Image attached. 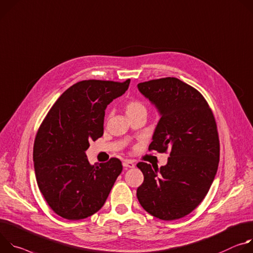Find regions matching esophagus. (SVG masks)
<instances>
[{
  "instance_id": "esophagus-1",
  "label": "esophagus",
  "mask_w": 253,
  "mask_h": 253,
  "mask_svg": "<svg viewBox=\"0 0 253 253\" xmlns=\"http://www.w3.org/2000/svg\"><path fill=\"white\" fill-rule=\"evenodd\" d=\"M124 167L126 168V169H129V168H133L134 167V164L131 160H125L124 163H123Z\"/></svg>"
}]
</instances>
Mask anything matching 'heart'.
<instances>
[{
  "label": "heart",
  "instance_id": "obj_1",
  "mask_svg": "<svg viewBox=\"0 0 253 253\" xmlns=\"http://www.w3.org/2000/svg\"><path fill=\"white\" fill-rule=\"evenodd\" d=\"M126 115L129 116V115L135 114V112L146 110V107L139 100H130L126 103Z\"/></svg>",
  "mask_w": 253,
  "mask_h": 253
}]
</instances>
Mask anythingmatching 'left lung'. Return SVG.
Listing matches in <instances>:
<instances>
[{
    "mask_svg": "<svg viewBox=\"0 0 253 253\" xmlns=\"http://www.w3.org/2000/svg\"><path fill=\"white\" fill-rule=\"evenodd\" d=\"M161 119L149 151H170L166 166L136 167L144 182L136 190L142 207L162 220L190 214L207 195L217 173L220 144L213 112L203 95L175 77L137 84Z\"/></svg>",
    "mask_w": 253,
    "mask_h": 253,
    "instance_id": "left-lung-1",
    "label": "left lung"
}]
</instances>
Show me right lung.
Here are the masks:
<instances>
[{"instance_id": "obj_1", "label": "right lung", "mask_w": 253, "mask_h": 253, "mask_svg": "<svg viewBox=\"0 0 253 253\" xmlns=\"http://www.w3.org/2000/svg\"><path fill=\"white\" fill-rule=\"evenodd\" d=\"M124 82L79 81L56 100L42 122L34 142L36 180L50 208L62 218L80 220L105 203L122 162L111 158L90 165L85 151L103 134L104 110L128 88Z\"/></svg>"}]
</instances>
